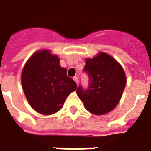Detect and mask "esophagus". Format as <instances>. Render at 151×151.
Instances as JSON below:
<instances>
[{"label": "esophagus", "instance_id": "34e87169", "mask_svg": "<svg viewBox=\"0 0 151 151\" xmlns=\"http://www.w3.org/2000/svg\"><path fill=\"white\" fill-rule=\"evenodd\" d=\"M73 80L75 81L76 83H78V78L77 77H73Z\"/></svg>", "mask_w": 151, "mask_h": 151}]
</instances>
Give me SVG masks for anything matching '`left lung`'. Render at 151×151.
I'll list each match as a JSON object with an SVG mask.
<instances>
[{"mask_svg": "<svg viewBox=\"0 0 151 151\" xmlns=\"http://www.w3.org/2000/svg\"><path fill=\"white\" fill-rule=\"evenodd\" d=\"M83 71L89 78L86 89L80 86L77 94L89 112L101 115L110 112L119 104L126 86L122 66L106 53L86 59Z\"/></svg>", "mask_w": 151, "mask_h": 151, "instance_id": "1", "label": "left lung"}]
</instances>
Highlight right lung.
Returning a JSON list of instances; mask_svg holds the SVG:
<instances>
[{
	"mask_svg": "<svg viewBox=\"0 0 151 151\" xmlns=\"http://www.w3.org/2000/svg\"><path fill=\"white\" fill-rule=\"evenodd\" d=\"M25 96L32 108L49 115L59 111L77 84L60 65V59L47 50L36 52L25 64L21 76Z\"/></svg>",
	"mask_w": 151,
	"mask_h": 151,
	"instance_id": "right-lung-1",
	"label": "right lung"
}]
</instances>
